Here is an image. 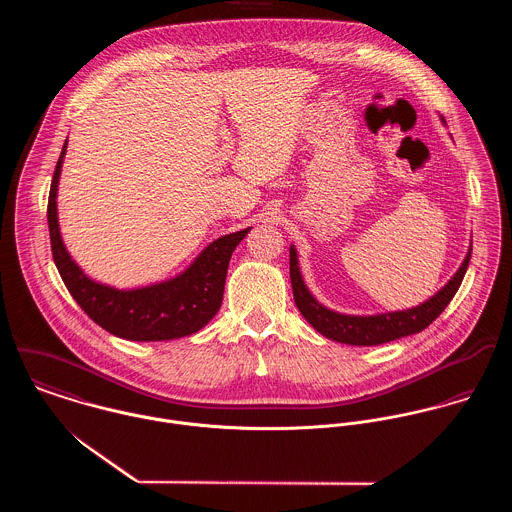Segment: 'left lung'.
I'll use <instances>...</instances> for the list:
<instances>
[{
	"instance_id": "left-lung-1",
	"label": "left lung",
	"mask_w": 512,
	"mask_h": 512,
	"mask_svg": "<svg viewBox=\"0 0 512 512\" xmlns=\"http://www.w3.org/2000/svg\"><path fill=\"white\" fill-rule=\"evenodd\" d=\"M471 260V248L461 264V268L455 272V276L439 290L434 297H430L426 303L406 309V311H392L382 315H343L335 313L327 307H323L311 293L307 292L303 278L299 274L297 266V254L295 248H290V278H292L293 299L301 315L327 339L355 345V347H372L396 341L406 335H414L424 331L430 323L438 319L439 313L449 305L455 292L459 290L463 276L467 272Z\"/></svg>"
}]
</instances>
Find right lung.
I'll return each instance as SVG.
<instances>
[{
    "label": "right lung",
    "instance_id": "1",
    "mask_svg": "<svg viewBox=\"0 0 512 512\" xmlns=\"http://www.w3.org/2000/svg\"><path fill=\"white\" fill-rule=\"evenodd\" d=\"M67 142L57 161L49 191L47 220L55 266L82 311L108 333L128 341H169L197 333L220 309L230 256L250 228L209 244L177 278L140 290H114L98 284L74 264L57 220V187Z\"/></svg>",
    "mask_w": 512,
    "mask_h": 512
}]
</instances>
